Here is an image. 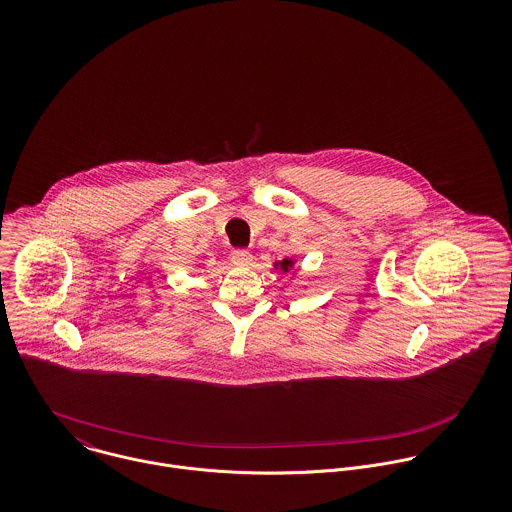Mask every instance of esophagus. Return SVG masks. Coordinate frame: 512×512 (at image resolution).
<instances>
[{"label":"esophagus","mask_w":512,"mask_h":512,"mask_svg":"<svg viewBox=\"0 0 512 512\" xmlns=\"http://www.w3.org/2000/svg\"><path fill=\"white\" fill-rule=\"evenodd\" d=\"M234 266H250L252 264V254L248 250H234L230 256Z\"/></svg>","instance_id":"esophagus-1"}]
</instances>
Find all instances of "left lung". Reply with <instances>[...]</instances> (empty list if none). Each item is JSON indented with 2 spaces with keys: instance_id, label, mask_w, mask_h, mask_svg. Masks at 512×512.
<instances>
[{
  "instance_id": "left-lung-1",
  "label": "left lung",
  "mask_w": 512,
  "mask_h": 512,
  "mask_svg": "<svg viewBox=\"0 0 512 512\" xmlns=\"http://www.w3.org/2000/svg\"><path fill=\"white\" fill-rule=\"evenodd\" d=\"M276 268H280V270H284V272H290L293 268L292 258H284L282 262H276Z\"/></svg>"
}]
</instances>
